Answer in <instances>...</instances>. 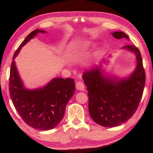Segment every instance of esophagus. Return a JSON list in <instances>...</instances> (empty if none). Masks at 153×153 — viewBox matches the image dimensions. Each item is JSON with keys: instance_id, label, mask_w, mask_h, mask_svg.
Listing matches in <instances>:
<instances>
[{"instance_id": "1", "label": "esophagus", "mask_w": 153, "mask_h": 153, "mask_svg": "<svg viewBox=\"0 0 153 153\" xmlns=\"http://www.w3.org/2000/svg\"><path fill=\"white\" fill-rule=\"evenodd\" d=\"M76 89L79 91H83L84 89V84L82 82H77L76 84Z\"/></svg>"}]
</instances>
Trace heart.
<instances>
[{"label":"heart","instance_id":"heart-1","mask_svg":"<svg viewBox=\"0 0 153 153\" xmlns=\"http://www.w3.org/2000/svg\"><path fill=\"white\" fill-rule=\"evenodd\" d=\"M92 46V43H90L89 41H84L82 43H78L75 46V48H74V53L75 55H78L83 53L87 50L90 48Z\"/></svg>","mask_w":153,"mask_h":153}]
</instances>
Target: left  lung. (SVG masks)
<instances>
[{"label": "left lung", "mask_w": 153, "mask_h": 153, "mask_svg": "<svg viewBox=\"0 0 153 153\" xmlns=\"http://www.w3.org/2000/svg\"><path fill=\"white\" fill-rule=\"evenodd\" d=\"M112 35L121 39L128 36L123 32ZM136 55L137 66L131 76L115 79L105 75L98 66L87 70L83 80L87 87L89 112L93 121L104 127H114L127 121L135 114L145 86L146 73L139 50L132 45L122 47Z\"/></svg>", "instance_id": "left-lung-1"}]
</instances>
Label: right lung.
<instances>
[{"instance_id": "obj_1", "label": "right lung", "mask_w": 153, "mask_h": 153, "mask_svg": "<svg viewBox=\"0 0 153 153\" xmlns=\"http://www.w3.org/2000/svg\"><path fill=\"white\" fill-rule=\"evenodd\" d=\"M45 32L43 30L36 29L20 44L13 55L9 84L10 97L18 113L27 124L39 130H49L57 126L75 91V80L69 78H53L39 89L30 90L24 86L14 59L31 39L39 33Z\"/></svg>"}]
</instances>
